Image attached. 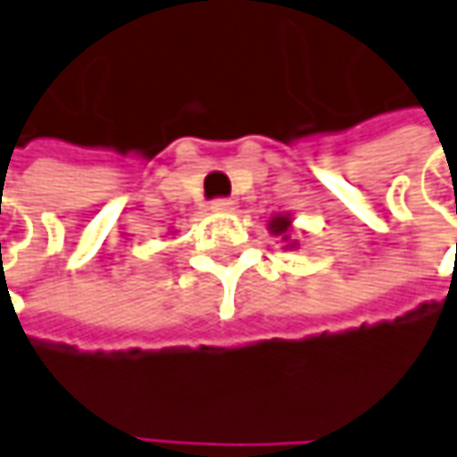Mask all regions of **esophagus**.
Instances as JSON below:
<instances>
[{
  "label": "esophagus",
  "mask_w": 457,
  "mask_h": 457,
  "mask_svg": "<svg viewBox=\"0 0 457 457\" xmlns=\"http://www.w3.org/2000/svg\"><path fill=\"white\" fill-rule=\"evenodd\" d=\"M209 209H212V212H232V209H235V204H232L229 198H214Z\"/></svg>",
  "instance_id": "esophagus-1"
}]
</instances>
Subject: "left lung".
<instances>
[{
	"label": "left lung",
	"instance_id": "8db88e82",
	"mask_svg": "<svg viewBox=\"0 0 457 457\" xmlns=\"http://www.w3.org/2000/svg\"><path fill=\"white\" fill-rule=\"evenodd\" d=\"M290 225H293L290 214H277V217H271L270 220V232L271 235H279V237L287 243L285 248H295V245H298V240L290 243Z\"/></svg>",
	"mask_w": 457,
	"mask_h": 457
}]
</instances>
